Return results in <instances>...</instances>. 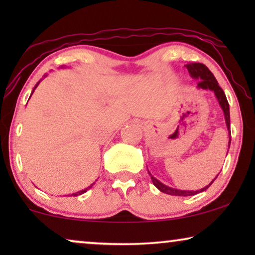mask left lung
<instances>
[{"mask_svg":"<svg viewBox=\"0 0 255 255\" xmlns=\"http://www.w3.org/2000/svg\"><path fill=\"white\" fill-rule=\"evenodd\" d=\"M186 67L189 72L190 76L195 80H198L197 83V88L198 89H204V90H212L215 94L216 99H217L219 106H221L223 113H224V117H225V123H226V128H228L229 131V148H230V144H231V128H230V107H229V102L228 99H226L224 92L223 89L219 87L217 80L214 76V74L210 72L207 66L204 64H200V62H191V64L186 65ZM149 175H151L152 182L154 186L158 188L160 191L162 193L168 194V195H173V196H193V195H196L198 193H202L205 189H208L209 187L211 186L212 182L217 179V176L215 177L214 180L211 181V183H209V186L202 188L200 190H181V189H175V188L168 187L166 184H163L162 182H160L159 180H156L154 176L152 175L151 173L148 172Z\"/></svg>","mask_w":255,"mask_h":255,"instance_id":"8db88e82","label":"left lung"}]
</instances>
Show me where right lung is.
Wrapping results in <instances>:
<instances>
[{"instance_id": "1", "label": "right lung", "mask_w": 255, "mask_h": 255, "mask_svg": "<svg viewBox=\"0 0 255 255\" xmlns=\"http://www.w3.org/2000/svg\"><path fill=\"white\" fill-rule=\"evenodd\" d=\"M45 76H46V75H45ZM40 82V81H39ZM39 82H37V85L36 86H34V88H33V90H32V93L34 92V89H36L37 88V87H38V85H39ZM32 93H31V95H32ZM94 186V183H92V184H90V186L88 187V188H86V189H83V190H80V191H78V193H74V194H72L71 195V196H79V195H82V194H85L86 193V191L87 190H88L89 189V188H92Z\"/></svg>"}]
</instances>
